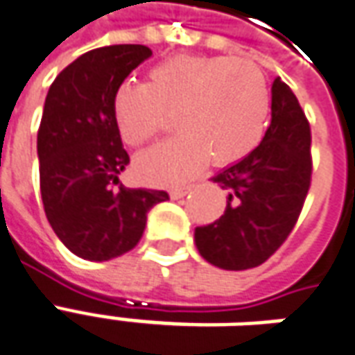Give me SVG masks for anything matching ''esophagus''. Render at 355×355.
Here are the masks:
<instances>
[{
  "label": "esophagus",
  "mask_w": 355,
  "mask_h": 355,
  "mask_svg": "<svg viewBox=\"0 0 355 355\" xmlns=\"http://www.w3.org/2000/svg\"><path fill=\"white\" fill-rule=\"evenodd\" d=\"M191 187H178V189L170 191V197L172 198H183L187 193H189Z\"/></svg>",
  "instance_id": "34e87169"
}]
</instances>
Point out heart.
I'll return each mask as SVG.
<instances>
[{
    "instance_id": "1",
    "label": "heart",
    "mask_w": 355,
    "mask_h": 355,
    "mask_svg": "<svg viewBox=\"0 0 355 355\" xmlns=\"http://www.w3.org/2000/svg\"><path fill=\"white\" fill-rule=\"evenodd\" d=\"M270 87L262 70L235 57H173L149 72V84L124 82L112 97V114L124 143L139 147L178 114L180 137L135 160L145 182H185L208 157L231 164L262 141L270 116Z\"/></svg>"
}]
</instances>
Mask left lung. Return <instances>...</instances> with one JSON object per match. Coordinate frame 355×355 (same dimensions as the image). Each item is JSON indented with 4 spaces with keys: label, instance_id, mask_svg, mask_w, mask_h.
<instances>
[{
    "label": "left lung",
    "instance_id": "8db88e82",
    "mask_svg": "<svg viewBox=\"0 0 355 355\" xmlns=\"http://www.w3.org/2000/svg\"><path fill=\"white\" fill-rule=\"evenodd\" d=\"M310 124L293 89L273 80L271 122L260 145L212 178L227 193L225 212L195 230V245L220 270L263 263L300 216L311 180Z\"/></svg>",
    "mask_w": 355,
    "mask_h": 355
}]
</instances>
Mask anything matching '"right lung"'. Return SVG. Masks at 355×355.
<instances>
[{"label":"right lung","mask_w":355,"mask_h":355,"mask_svg":"<svg viewBox=\"0 0 355 355\" xmlns=\"http://www.w3.org/2000/svg\"><path fill=\"white\" fill-rule=\"evenodd\" d=\"M153 51L147 45H107L84 53L47 92L37 132L40 189L45 216L70 252L107 262L139 243L147 212L168 200L166 191L128 189L130 164L112 97Z\"/></svg>","instance_id":"obj_1"}]
</instances>
